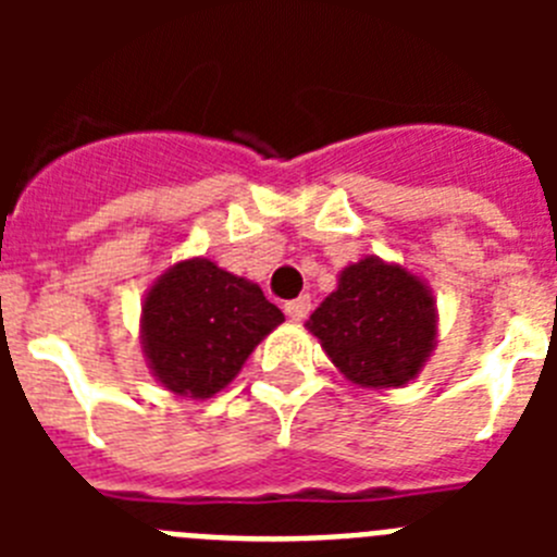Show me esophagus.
I'll return each instance as SVG.
<instances>
[{
    "label": "esophagus",
    "instance_id": "34e87169",
    "mask_svg": "<svg viewBox=\"0 0 557 557\" xmlns=\"http://www.w3.org/2000/svg\"><path fill=\"white\" fill-rule=\"evenodd\" d=\"M284 312H287V318H293V321H304V318L312 312V298H309V295H301V298H295V301H287L284 304Z\"/></svg>",
    "mask_w": 557,
    "mask_h": 557
}]
</instances>
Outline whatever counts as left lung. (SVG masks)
<instances>
[{
    "mask_svg": "<svg viewBox=\"0 0 557 557\" xmlns=\"http://www.w3.org/2000/svg\"><path fill=\"white\" fill-rule=\"evenodd\" d=\"M307 329L348 382L387 391L416 379L435 351L437 309L424 278L366 256L343 268Z\"/></svg>",
    "mask_w": 557,
    "mask_h": 557,
    "instance_id": "obj_1",
    "label": "left lung"
}]
</instances>
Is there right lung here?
Returning <instances> with one entry per match:
<instances>
[{
  "mask_svg": "<svg viewBox=\"0 0 557 557\" xmlns=\"http://www.w3.org/2000/svg\"><path fill=\"white\" fill-rule=\"evenodd\" d=\"M284 321L262 287L195 256L156 278L141 304V351L175 396L211 398Z\"/></svg>",
  "mask_w": 557,
  "mask_h": 557,
  "instance_id": "obj_1",
  "label": "right lung"
}]
</instances>
